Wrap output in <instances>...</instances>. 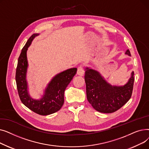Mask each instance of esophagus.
Listing matches in <instances>:
<instances>
[{"instance_id": "34e87169", "label": "esophagus", "mask_w": 149, "mask_h": 149, "mask_svg": "<svg viewBox=\"0 0 149 149\" xmlns=\"http://www.w3.org/2000/svg\"><path fill=\"white\" fill-rule=\"evenodd\" d=\"M77 74L80 76H83L84 75V70H83V68L81 66H80L78 68Z\"/></svg>"}]
</instances>
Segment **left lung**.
Segmentation results:
<instances>
[{"label":"left lung","mask_w":149,"mask_h":149,"mask_svg":"<svg viewBox=\"0 0 149 149\" xmlns=\"http://www.w3.org/2000/svg\"><path fill=\"white\" fill-rule=\"evenodd\" d=\"M125 54L131 56L129 49ZM84 70L87 99L96 111L101 113H112L130 100L134 88V71L126 84L116 86L109 83L97 70L86 67Z\"/></svg>","instance_id":"left-lung-1"}]
</instances>
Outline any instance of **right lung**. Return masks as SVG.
Returning a JSON list of instances; mask_svg holds the SVG:
<instances>
[{
	"instance_id": "right-lung-1",
	"label": "right lung",
	"mask_w": 149,
	"mask_h": 149,
	"mask_svg": "<svg viewBox=\"0 0 149 149\" xmlns=\"http://www.w3.org/2000/svg\"><path fill=\"white\" fill-rule=\"evenodd\" d=\"M38 35L39 34H34L31 36L22 49L18 58L15 81L22 103L37 114L48 115L58 111L63 105L65 91L75 75L77 69L70 68L57 74L47 84L40 99L32 98L29 93L26 80L28 68L27 51L34 38Z\"/></svg>"
}]
</instances>
